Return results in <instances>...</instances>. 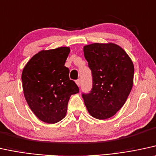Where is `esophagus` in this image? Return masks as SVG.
<instances>
[{
    "label": "esophagus",
    "instance_id": "34e87169",
    "mask_svg": "<svg viewBox=\"0 0 156 156\" xmlns=\"http://www.w3.org/2000/svg\"><path fill=\"white\" fill-rule=\"evenodd\" d=\"M76 83L77 86H80V79L77 80L76 81Z\"/></svg>",
    "mask_w": 156,
    "mask_h": 156
}]
</instances>
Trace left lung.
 I'll return each instance as SVG.
<instances>
[{
    "label": "left lung",
    "instance_id": "left-lung-1",
    "mask_svg": "<svg viewBox=\"0 0 156 156\" xmlns=\"http://www.w3.org/2000/svg\"><path fill=\"white\" fill-rule=\"evenodd\" d=\"M91 70L93 86L82 97L93 117L106 119L125 104L133 85L134 65L121 47L114 43H94L83 47Z\"/></svg>",
    "mask_w": 156,
    "mask_h": 156
}]
</instances>
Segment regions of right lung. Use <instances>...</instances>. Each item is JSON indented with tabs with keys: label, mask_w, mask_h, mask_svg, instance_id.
<instances>
[{
	"label": "right lung",
	"mask_w": 156,
	"mask_h": 156,
	"mask_svg": "<svg viewBox=\"0 0 156 156\" xmlns=\"http://www.w3.org/2000/svg\"><path fill=\"white\" fill-rule=\"evenodd\" d=\"M70 47L42 50L31 58L21 74L24 97L31 111L48 124L66 117L70 96L79 88L69 78L65 63Z\"/></svg>",
	"instance_id": "obj_1"
}]
</instances>
